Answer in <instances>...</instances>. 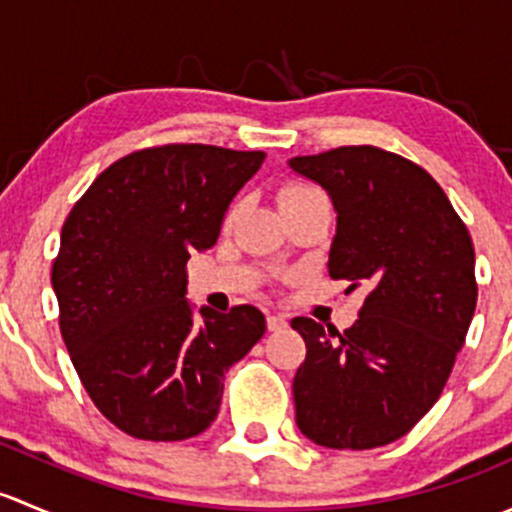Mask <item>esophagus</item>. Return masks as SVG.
<instances>
[{"label":"esophagus","mask_w":512,"mask_h":512,"mask_svg":"<svg viewBox=\"0 0 512 512\" xmlns=\"http://www.w3.org/2000/svg\"><path fill=\"white\" fill-rule=\"evenodd\" d=\"M285 327H287L285 314H270V317H267V329H270V332H282Z\"/></svg>","instance_id":"obj_1"}]
</instances>
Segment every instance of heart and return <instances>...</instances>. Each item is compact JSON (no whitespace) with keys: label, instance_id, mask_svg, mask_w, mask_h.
<instances>
[{"label":"heart","instance_id":"1","mask_svg":"<svg viewBox=\"0 0 512 512\" xmlns=\"http://www.w3.org/2000/svg\"><path fill=\"white\" fill-rule=\"evenodd\" d=\"M309 193H317L314 188H309V185H289V188L282 190L280 200H292V198H302V195H309Z\"/></svg>","mask_w":512,"mask_h":512}]
</instances>
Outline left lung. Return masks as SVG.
I'll list each match as a JSON object with an SVG mask.
<instances>
[{
  "mask_svg": "<svg viewBox=\"0 0 512 512\" xmlns=\"http://www.w3.org/2000/svg\"><path fill=\"white\" fill-rule=\"evenodd\" d=\"M337 210L329 277L369 289L342 334L294 317L307 356L297 426L317 446L366 451L406 436L451 376L476 312V252L441 185L411 160L342 146L289 160Z\"/></svg>",
  "mask_w": 512,
  "mask_h": 512,
  "instance_id": "8db88e82",
  "label": "left lung"
}]
</instances>
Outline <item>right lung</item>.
<instances>
[{"label": "right lung", "mask_w": 512, "mask_h": 512, "mask_svg": "<svg viewBox=\"0 0 512 512\" xmlns=\"http://www.w3.org/2000/svg\"><path fill=\"white\" fill-rule=\"evenodd\" d=\"M262 151L203 143L143 148L108 165L61 227L51 285L86 394L143 441H185L215 421L225 371L265 334L252 304L218 314L188 294L193 252L210 250Z\"/></svg>", "instance_id": "right-lung-1"}]
</instances>
